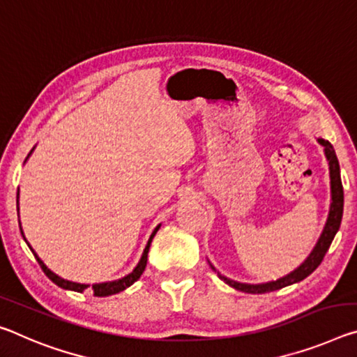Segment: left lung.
Segmentation results:
<instances>
[{"mask_svg": "<svg viewBox=\"0 0 357 357\" xmlns=\"http://www.w3.org/2000/svg\"><path fill=\"white\" fill-rule=\"evenodd\" d=\"M318 143L321 146H324L326 157H327V160H329L332 202H331L329 216H327L324 230H322V234L319 236L318 243H316V246L313 248V251L310 252V256L301 265V267H297L296 270L291 271L289 275L282 276V278L276 280V281L262 282V284H246V282H238V281H234L230 278H225L224 275H220L219 271L211 265V268L216 271L219 278L222 280L225 284H229L234 287V289L241 291V292L265 294V292H271V291H278V289H281V287L291 286V284H294V282L302 281L319 267V264L322 262V259H324L327 250H329L333 236H335L338 229H340L342 216H343V185H342V178H340V165H338V158L335 155V151H333V146L329 143V141L322 139V138H318Z\"/></svg>", "mask_w": 357, "mask_h": 357, "instance_id": "left-lung-1", "label": "left lung"}]
</instances>
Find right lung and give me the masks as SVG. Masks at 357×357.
<instances>
[{
    "label": "right lung",
    "instance_id": "1",
    "mask_svg": "<svg viewBox=\"0 0 357 357\" xmlns=\"http://www.w3.org/2000/svg\"><path fill=\"white\" fill-rule=\"evenodd\" d=\"M31 151H33V149H31ZM30 154H31V152H30ZM30 154H28V155H30ZM17 208H19V194H17ZM19 227H20V222H19ZM158 227H160V225H157L155 230L152 231V235H151V238H149V241H148V245H146V248H144L143 256H141L138 265H137V267H135V270L132 271V273H128L127 276H123V278L116 280V281H107V282H98V284H92V291H93V296H95V297L112 296V294H117V292H121V291H123V289H127L128 286H132L135 281L139 280V276L143 275V271H144V268H146V264H148V252H149L151 241H152V238H154V235L157 234ZM20 231H22V227H20ZM22 236H24V231H22ZM24 240H25V236H24ZM25 241H26V240H25ZM26 245H28V241H26ZM28 248H30L31 252L35 254V257H36V260H38L39 267L43 268V271H44V273H46L47 278L52 280L59 287H63V289L75 291V292H84V291H86L87 287L90 286V284H81V282H73V281H68V280L60 278L59 275H55L54 271H50V270L46 267V265H44L43 260L38 257V254H36L35 251H33V248H31L30 245H28Z\"/></svg>",
    "mask_w": 357,
    "mask_h": 357
}]
</instances>
